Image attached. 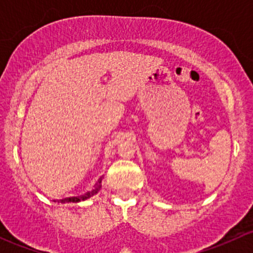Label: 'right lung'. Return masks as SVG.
Returning a JSON list of instances; mask_svg holds the SVG:
<instances>
[{"mask_svg":"<svg viewBox=\"0 0 253 253\" xmlns=\"http://www.w3.org/2000/svg\"><path fill=\"white\" fill-rule=\"evenodd\" d=\"M100 188H101V180L99 181L98 183H96L95 185V187H94V190L93 191H90V192H88V193H85V195L84 196H82V197H79V198H73V202H81V201H85V200H88V198H90L91 196H94V195H96V193L99 192V191H100Z\"/></svg>","mask_w":253,"mask_h":253,"instance_id":"right-lung-1","label":"right lung"}]
</instances>
